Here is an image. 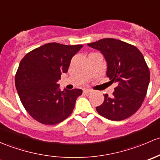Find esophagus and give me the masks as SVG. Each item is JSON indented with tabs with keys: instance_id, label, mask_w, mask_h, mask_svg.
I'll use <instances>...</instances> for the list:
<instances>
[{
	"instance_id": "34e87169",
	"label": "esophagus",
	"mask_w": 160,
	"mask_h": 160,
	"mask_svg": "<svg viewBox=\"0 0 160 160\" xmlns=\"http://www.w3.org/2000/svg\"><path fill=\"white\" fill-rule=\"evenodd\" d=\"M83 92H84V94H85V95H90V94L92 93V90H90V89H85L83 91Z\"/></svg>"
}]
</instances>
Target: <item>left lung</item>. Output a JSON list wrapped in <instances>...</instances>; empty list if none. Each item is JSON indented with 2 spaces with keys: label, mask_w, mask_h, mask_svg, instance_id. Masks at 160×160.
Here are the masks:
<instances>
[{
  "label": "left lung",
  "mask_w": 160,
  "mask_h": 160,
  "mask_svg": "<svg viewBox=\"0 0 160 160\" xmlns=\"http://www.w3.org/2000/svg\"><path fill=\"white\" fill-rule=\"evenodd\" d=\"M88 45L104 55L107 76L117 84L112 96L104 95L103 103L96 107L98 113L113 121L132 116L144 101L150 79L142 54L136 46L115 38L101 39Z\"/></svg>",
  "instance_id": "left-lung-1"
}]
</instances>
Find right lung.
Wrapping results in <instances>:
<instances>
[{
    "instance_id": "1",
    "label": "right lung",
    "mask_w": 160,
    "mask_h": 160,
    "mask_svg": "<svg viewBox=\"0 0 160 160\" xmlns=\"http://www.w3.org/2000/svg\"><path fill=\"white\" fill-rule=\"evenodd\" d=\"M83 45L48 43L31 51L15 75V86L23 106L34 119L55 125L70 116L82 90H58L57 82L66 73L72 57Z\"/></svg>"
}]
</instances>
